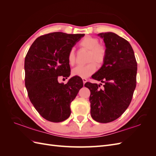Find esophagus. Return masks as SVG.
Segmentation results:
<instances>
[{
	"instance_id": "1",
	"label": "esophagus",
	"mask_w": 156,
	"mask_h": 156,
	"mask_svg": "<svg viewBox=\"0 0 156 156\" xmlns=\"http://www.w3.org/2000/svg\"><path fill=\"white\" fill-rule=\"evenodd\" d=\"M83 84H85L87 81V79L86 78H83Z\"/></svg>"
}]
</instances>
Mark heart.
I'll use <instances>...</instances> for the list:
<instances>
[{
    "label": "heart",
    "instance_id": "1",
    "mask_svg": "<svg viewBox=\"0 0 156 156\" xmlns=\"http://www.w3.org/2000/svg\"><path fill=\"white\" fill-rule=\"evenodd\" d=\"M100 41L96 37L86 36L80 41L79 48L88 51L87 62L84 66H79L72 70V75L74 76L85 78L89 77L96 72L97 64L100 66L105 62L107 57V48L105 45L99 44ZM67 60L69 65L73 66L75 64V54L73 49H70L68 53Z\"/></svg>",
    "mask_w": 156,
    "mask_h": 156
}]
</instances>
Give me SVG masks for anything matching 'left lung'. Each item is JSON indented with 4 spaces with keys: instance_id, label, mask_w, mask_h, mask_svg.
Wrapping results in <instances>:
<instances>
[{
    "instance_id": "1",
    "label": "left lung",
    "mask_w": 156,
    "mask_h": 156,
    "mask_svg": "<svg viewBox=\"0 0 156 156\" xmlns=\"http://www.w3.org/2000/svg\"><path fill=\"white\" fill-rule=\"evenodd\" d=\"M107 48L101 68L92 78L104 83L87 82L90 91V114L100 123L116 120L129 107L136 84L137 63L133 49L126 40L112 32L100 33Z\"/></svg>"
}]
</instances>
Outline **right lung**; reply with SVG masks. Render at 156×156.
<instances>
[{"label": "right lung", "mask_w": 156, "mask_h": 156, "mask_svg": "<svg viewBox=\"0 0 156 156\" xmlns=\"http://www.w3.org/2000/svg\"><path fill=\"white\" fill-rule=\"evenodd\" d=\"M84 34L56 32L42 35L33 42L25 59V83L36 110L45 120L60 122L70 116V105L83 87L81 79L71 78L59 83V76L68 77L67 56Z\"/></svg>", "instance_id": "add662e5"}]
</instances>
